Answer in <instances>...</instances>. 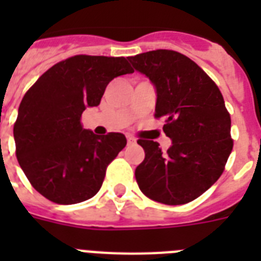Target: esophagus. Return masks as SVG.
Masks as SVG:
<instances>
[{
    "label": "esophagus",
    "instance_id": "obj_1",
    "mask_svg": "<svg viewBox=\"0 0 261 261\" xmlns=\"http://www.w3.org/2000/svg\"><path fill=\"white\" fill-rule=\"evenodd\" d=\"M135 142H137V141H135L134 137H131V135H127V143H128V145H134Z\"/></svg>",
    "mask_w": 261,
    "mask_h": 261
}]
</instances>
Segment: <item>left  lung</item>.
<instances>
[{"instance_id":"8db88e82","label":"left lung","mask_w":261,"mask_h":261,"mask_svg":"<svg viewBox=\"0 0 261 261\" xmlns=\"http://www.w3.org/2000/svg\"><path fill=\"white\" fill-rule=\"evenodd\" d=\"M154 85L155 118L172 139L163 153L139 139L145 160L135 169L139 190L164 204H186L206 192L222 174L233 149L230 115L215 83L188 57L155 50L128 58Z\"/></svg>"}]
</instances>
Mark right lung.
Returning <instances> with one entry per match:
<instances>
[{
  "instance_id": "right-lung-1",
  "label": "right lung",
  "mask_w": 261,
  "mask_h": 261,
  "mask_svg": "<svg viewBox=\"0 0 261 261\" xmlns=\"http://www.w3.org/2000/svg\"><path fill=\"white\" fill-rule=\"evenodd\" d=\"M123 57L75 55L39 77L18 107L13 127L16 157L35 190L58 204L97 194L108 164L126 137H97L81 126L88 107L100 104L110 81L133 73Z\"/></svg>"
}]
</instances>
